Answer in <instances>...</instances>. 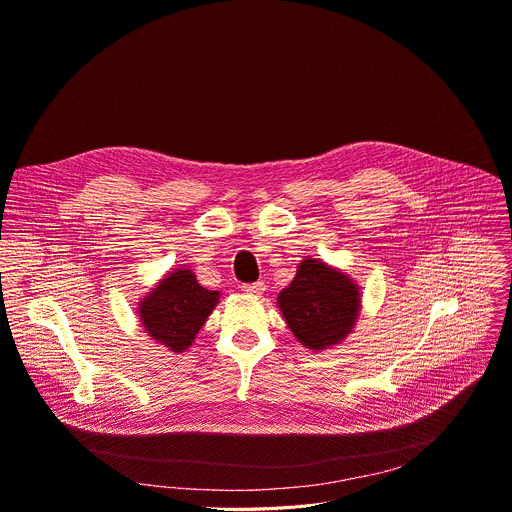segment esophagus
Returning <instances> with one entry per match:
<instances>
[{
	"label": "esophagus",
	"instance_id": "34e87169",
	"mask_svg": "<svg viewBox=\"0 0 512 512\" xmlns=\"http://www.w3.org/2000/svg\"><path fill=\"white\" fill-rule=\"evenodd\" d=\"M243 292L249 296H261L265 292V284L263 282H253V284H245Z\"/></svg>",
	"mask_w": 512,
	"mask_h": 512
}]
</instances>
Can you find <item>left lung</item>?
I'll list each match as a JSON object with an SVG mask.
<instances>
[{
    "label": "left lung",
    "instance_id": "left-lung-1",
    "mask_svg": "<svg viewBox=\"0 0 512 512\" xmlns=\"http://www.w3.org/2000/svg\"><path fill=\"white\" fill-rule=\"evenodd\" d=\"M277 308L306 349L324 351L353 333L361 312V288L345 271L306 257L290 286L277 294Z\"/></svg>",
    "mask_w": 512,
    "mask_h": 512
}]
</instances>
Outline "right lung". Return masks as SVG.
<instances>
[{
    "instance_id": "add662e5",
    "label": "right lung",
    "mask_w": 512,
    "mask_h": 512,
    "mask_svg": "<svg viewBox=\"0 0 512 512\" xmlns=\"http://www.w3.org/2000/svg\"><path fill=\"white\" fill-rule=\"evenodd\" d=\"M218 300L220 292L200 286L196 273L181 265L165 273L151 292L138 300L136 314L153 341L173 353H183L194 345Z\"/></svg>"
}]
</instances>
